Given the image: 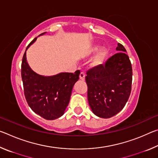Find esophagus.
Listing matches in <instances>:
<instances>
[{
    "label": "esophagus",
    "mask_w": 158,
    "mask_h": 158,
    "mask_svg": "<svg viewBox=\"0 0 158 158\" xmlns=\"http://www.w3.org/2000/svg\"><path fill=\"white\" fill-rule=\"evenodd\" d=\"M79 78H80V79H81V80H84L85 79V74H84V73H83V72H81V73H80Z\"/></svg>",
    "instance_id": "1"
}]
</instances>
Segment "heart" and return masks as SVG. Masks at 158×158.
<instances>
[{"label": "heart", "mask_w": 158, "mask_h": 158, "mask_svg": "<svg viewBox=\"0 0 158 158\" xmlns=\"http://www.w3.org/2000/svg\"><path fill=\"white\" fill-rule=\"evenodd\" d=\"M100 49V47L98 46H93L89 48V49L86 51L85 52V55L86 56H90L93 54V53L97 52ZM106 55V50H102L101 52L98 53V54L96 56L95 58L93 59V62H92V65L93 66H98L101 65L102 63H103L104 59Z\"/></svg>", "instance_id": "1"}]
</instances>
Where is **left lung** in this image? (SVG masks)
<instances>
[{"label":"left lung","mask_w":158,"mask_h":158,"mask_svg":"<svg viewBox=\"0 0 158 158\" xmlns=\"http://www.w3.org/2000/svg\"><path fill=\"white\" fill-rule=\"evenodd\" d=\"M118 52L100 65L87 71L88 100L93 114L109 118L121 111L129 99L132 68L126 50L118 44Z\"/></svg>","instance_id":"obj_1"}]
</instances>
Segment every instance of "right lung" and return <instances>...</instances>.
I'll list each match as a JSON object with an SVG mask.
<instances>
[{
    "label": "right lung",
    "mask_w": 158,
    "mask_h": 158,
    "mask_svg": "<svg viewBox=\"0 0 158 158\" xmlns=\"http://www.w3.org/2000/svg\"><path fill=\"white\" fill-rule=\"evenodd\" d=\"M36 39L28 44L26 50ZM26 50L21 63V78L28 105L35 113L44 119L60 118L68 105L73 88L79 79L80 71L77 70L74 73H61L49 77L40 75L32 70L27 63Z\"/></svg>",
    "instance_id": "1"
}]
</instances>
